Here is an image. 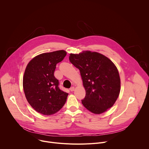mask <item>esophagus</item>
<instances>
[{"label": "esophagus", "mask_w": 149, "mask_h": 149, "mask_svg": "<svg viewBox=\"0 0 149 149\" xmlns=\"http://www.w3.org/2000/svg\"><path fill=\"white\" fill-rule=\"evenodd\" d=\"M70 90L71 91H74L75 90V87H71V88L70 89Z\"/></svg>", "instance_id": "obj_1"}]
</instances>
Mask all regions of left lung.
<instances>
[{
  "label": "left lung",
  "mask_w": 149,
  "mask_h": 149,
  "mask_svg": "<svg viewBox=\"0 0 149 149\" xmlns=\"http://www.w3.org/2000/svg\"><path fill=\"white\" fill-rule=\"evenodd\" d=\"M69 59L80 71L86 97L82 104L95 114L113 107L120 92L121 81L114 63L107 56L90 51L70 54Z\"/></svg>",
  "instance_id": "obj_1"
}]
</instances>
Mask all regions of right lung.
Here are the masks:
<instances>
[{
    "instance_id": "obj_1",
    "label": "right lung",
    "mask_w": 149,
    "mask_h": 149,
    "mask_svg": "<svg viewBox=\"0 0 149 149\" xmlns=\"http://www.w3.org/2000/svg\"><path fill=\"white\" fill-rule=\"evenodd\" d=\"M67 55L64 50L39 54L28 63L23 77V88L26 98L38 113L51 116L64 105L68 94L58 87L54 77L58 63Z\"/></svg>"
}]
</instances>
